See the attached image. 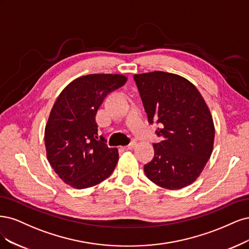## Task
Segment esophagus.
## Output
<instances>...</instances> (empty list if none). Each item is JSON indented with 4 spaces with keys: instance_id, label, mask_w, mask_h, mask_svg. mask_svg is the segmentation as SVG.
I'll return each mask as SVG.
<instances>
[{
    "instance_id": "obj_1",
    "label": "esophagus",
    "mask_w": 249,
    "mask_h": 249,
    "mask_svg": "<svg viewBox=\"0 0 249 249\" xmlns=\"http://www.w3.org/2000/svg\"><path fill=\"white\" fill-rule=\"evenodd\" d=\"M135 146H136V142H130L128 146H125L124 149H125V150H132Z\"/></svg>"
}]
</instances>
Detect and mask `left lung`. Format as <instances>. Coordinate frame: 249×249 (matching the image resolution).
Segmentation results:
<instances>
[{
    "label": "left lung",
    "mask_w": 249,
    "mask_h": 249,
    "mask_svg": "<svg viewBox=\"0 0 249 249\" xmlns=\"http://www.w3.org/2000/svg\"><path fill=\"white\" fill-rule=\"evenodd\" d=\"M150 124H160L154 157L143 171L156 185L176 190L194 183L209 160L215 128L209 107L186 78L163 71L134 74Z\"/></svg>",
    "instance_id": "left-lung-1"
}]
</instances>
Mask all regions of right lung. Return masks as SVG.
<instances>
[{"instance_id":"1","label":"right lung","mask_w":249,"mask_h":249,"mask_svg":"<svg viewBox=\"0 0 249 249\" xmlns=\"http://www.w3.org/2000/svg\"><path fill=\"white\" fill-rule=\"evenodd\" d=\"M127 82L122 74H89L71 82L55 100L44 131L46 156L53 171L71 187L97 185L114 172L116 148L98 140L96 114L107 94Z\"/></svg>"}]
</instances>
